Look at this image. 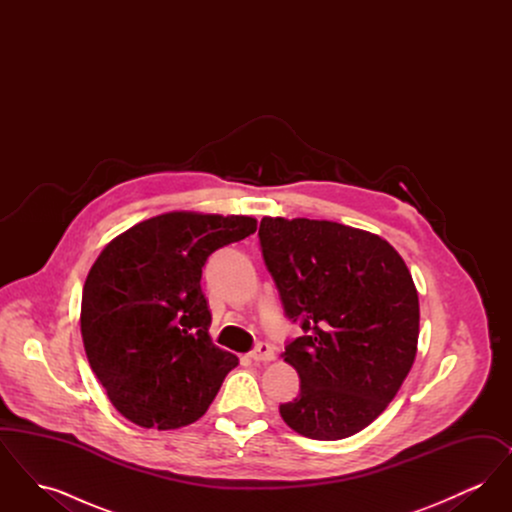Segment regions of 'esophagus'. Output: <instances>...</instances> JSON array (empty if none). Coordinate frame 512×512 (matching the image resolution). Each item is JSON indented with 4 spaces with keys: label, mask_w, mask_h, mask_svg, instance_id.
Wrapping results in <instances>:
<instances>
[{
    "label": "esophagus",
    "mask_w": 512,
    "mask_h": 512,
    "mask_svg": "<svg viewBox=\"0 0 512 512\" xmlns=\"http://www.w3.org/2000/svg\"><path fill=\"white\" fill-rule=\"evenodd\" d=\"M274 357H276L274 349L268 343H259L255 347V351H251V359L255 363H270V361H274Z\"/></svg>",
    "instance_id": "1"
}]
</instances>
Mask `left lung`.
Masks as SVG:
<instances>
[{"label": "left lung", "instance_id": "obj_1", "mask_svg": "<svg viewBox=\"0 0 512 512\" xmlns=\"http://www.w3.org/2000/svg\"><path fill=\"white\" fill-rule=\"evenodd\" d=\"M259 240L286 317L305 336L282 353L301 391L280 405L305 438L336 441L386 411L416 357L413 276L384 238L332 220H261Z\"/></svg>", "mask_w": 512, "mask_h": 512}]
</instances>
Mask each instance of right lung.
I'll return each instance as SVG.
<instances>
[{
  "mask_svg": "<svg viewBox=\"0 0 512 512\" xmlns=\"http://www.w3.org/2000/svg\"><path fill=\"white\" fill-rule=\"evenodd\" d=\"M255 230L245 215L171 211L134 224L99 253L82 292L80 332L124 418L176 430L209 409L238 357L211 341L201 268L215 249Z\"/></svg>",
  "mask_w": 512,
  "mask_h": 512,
  "instance_id": "obj_1",
  "label": "right lung"
}]
</instances>
